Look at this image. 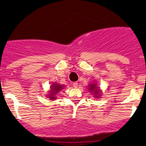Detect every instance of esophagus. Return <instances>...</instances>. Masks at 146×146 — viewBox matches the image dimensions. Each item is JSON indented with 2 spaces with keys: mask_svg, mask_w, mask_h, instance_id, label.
Wrapping results in <instances>:
<instances>
[{
  "mask_svg": "<svg viewBox=\"0 0 146 146\" xmlns=\"http://www.w3.org/2000/svg\"><path fill=\"white\" fill-rule=\"evenodd\" d=\"M73 86L75 88H78V82H73Z\"/></svg>",
  "mask_w": 146,
  "mask_h": 146,
  "instance_id": "1",
  "label": "esophagus"
}]
</instances>
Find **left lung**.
Wrapping results in <instances>:
<instances>
[{
	"label": "left lung",
	"instance_id": "1",
	"mask_svg": "<svg viewBox=\"0 0 146 146\" xmlns=\"http://www.w3.org/2000/svg\"><path fill=\"white\" fill-rule=\"evenodd\" d=\"M88 90H89L90 93H91V94H93L94 98L96 99H99L102 95V91L100 90V87L98 86L95 81L88 84Z\"/></svg>",
	"mask_w": 146,
	"mask_h": 146
}]
</instances>
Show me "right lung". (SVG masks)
<instances>
[{
    "mask_svg": "<svg viewBox=\"0 0 146 146\" xmlns=\"http://www.w3.org/2000/svg\"><path fill=\"white\" fill-rule=\"evenodd\" d=\"M65 85H62L60 84L53 82L50 86V90H48V94L46 95V98H48L50 101H54L57 99V94L64 88Z\"/></svg>",
    "mask_w": 146,
    "mask_h": 146,
    "instance_id": "1",
    "label": "right lung"
}]
</instances>
